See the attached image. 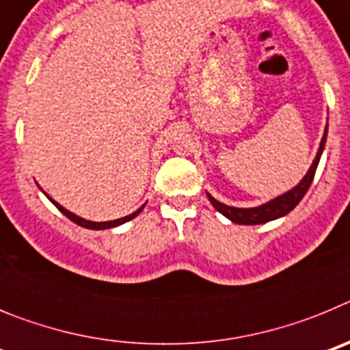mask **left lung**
Wrapping results in <instances>:
<instances>
[{
    "label": "left lung",
    "instance_id": "1",
    "mask_svg": "<svg viewBox=\"0 0 350 350\" xmlns=\"http://www.w3.org/2000/svg\"><path fill=\"white\" fill-rule=\"evenodd\" d=\"M326 137H327V126L324 129V135H323V140H321L319 145V150L315 154V159L312 163V166L308 168L307 175L301 178L296 187H293L291 191L287 193L280 194V196L273 198L271 202L265 203V205H259L254 206V208H237V206H230V205H224V203L217 202L215 198L208 196L210 203L213 205V208L221 212L224 217H228L230 221L237 222V224H245V226H254V224H265L268 221H275V219L284 217L286 213H289L291 210L295 208L299 202H301V198L305 196V193L308 191L310 187L312 180H314V175H315V170H317V165H319V159H321V154L324 150V144H326Z\"/></svg>",
    "mask_w": 350,
    "mask_h": 350
}]
</instances>
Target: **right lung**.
Here are the masks:
<instances>
[{"label":"right lung","instance_id":"obj_1","mask_svg":"<svg viewBox=\"0 0 350 350\" xmlns=\"http://www.w3.org/2000/svg\"><path fill=\"white\" fill-rule=\"evenodd\" d=\"M45 196L49 198V200H51L52 203H54L55 206H57V208L61 210V212L64 213V215H66L68 219H70V221H73L75 222V224H79V226H82V228H88V230H110V228H116V226H120V224H124V222H128V221H131V219H135L138 215V213L142 212V210H144V206H140V208L137 210V212H133V213H129V215H126V217H120V219H116V221H105V222H94V221H85V219H82V217H79V215H75V213H71L70 210H66L64 208V206H61L59 203L57 202H54V200H52L51 196H49V194H45Z\"/></svg>","mask_w":350,"mask_h":350}]
</instances>
